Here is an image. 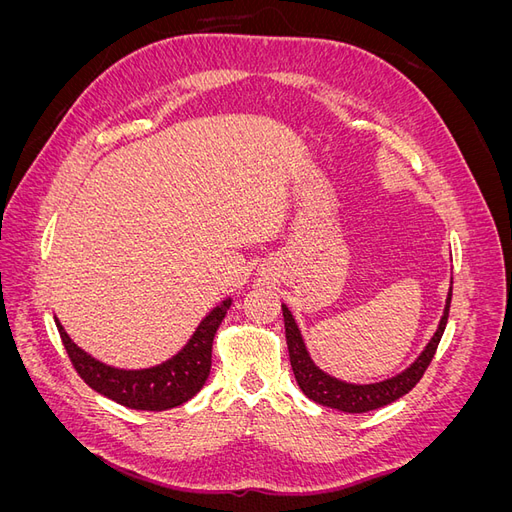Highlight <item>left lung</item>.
<instances>
[{
    "instance_id": "obj_1",
    "label": "left lung",
    "mask_w": 512,
    "mask_h": 512,
    "mask_svg": "<svg viewBox=\"0 0 512 512\" xmlns=\"http://www.w3.org/2000/svg\"><path fill=\"white\" fill-rule=\"evenodd\" d=\"M451 297H453V290L448 292L444 316L438 324V331L431 337V342L421 352V356H418V359L406 371H401L399 376H395L391 380H384V382H376V384H348V382H342L337 378H331L329 374H324L322 369H318L314 365V361L309 359L297 322H294L292 314L288 312V307L282 305L290 365L294 371V378H297V382L301 386V391L320 406L335 408V410L350 412V414H361V412H369V410L393 404L395 399L404 397L406 393H410L414 389L418 380L423 378L425 369L429 367L433 354H436V350H438L442 333L446 329L448 309H451Z\"/></svg>"
}]
</instances>
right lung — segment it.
Wrapping results in <instances>:
<instances>
[{"mask_svg": "<svg viewBox=\"0 0 512 512\" xmlns=\"http://www.w3.org/2000/svg\"><path fill=\"white\" fill-rule=\"evenodd\" d=\"M230 307V299L218 305L213 312L198 324L192 339L183 346L179 354L162 365L149 369H115L108 367L94 356H89L76 346L68 333L57 322V331L64 348L70 356L72 367L96 393L117 401V404L132 410H168L177 408L192 399L209 378L211 371V348L215 331L222 324Z\"/></svg>", "mask_w": 512, "mask_h": 512, "instance_id": "1", "label": "right lung"}]
</instances>
